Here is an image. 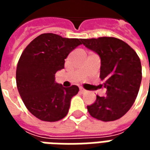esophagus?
I'll return each mask as SVG.
<instances>
[{"label":"esophagus","mask_w":150,"mask_h":150,"mask_svg":"<svg viewBox=\"0 0 150 150\" xmlns=\"http://www.w3.org/2000/svg\"><path fill=\"white\" fill-rule=\"evenodd\" d=\"M79 91H80V92L81 93H84V92H86V90H85L84 88H83L82 87H79Z\"/></svg>","instance_id":"1"}]
</instances>
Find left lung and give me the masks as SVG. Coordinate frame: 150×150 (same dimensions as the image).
Instances as JSON below:
<instances>
[{
  "label": "left lung",
  "mask_w": 150,
  "mask_h": 150,
  "mask_svg": "<svg viewBox=\"0 0 150 150\" xmlns=\"http://www.w3.org/2000/svg\"><path fill=\"white\" fill-rule=\"evenodd\" d=\"M82 42L100 56V77L107 88L104 96H96L94 104L87 107L88 112L102 121L120 119L130 109L138 94L142 78L138 55L116 38L82 39Z\"/></svg>",
  "instance_id": "8db88e82"
}]
</instances>
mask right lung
<instances>
[{"mask_svg": "<svg viewBox=\"0 0 150 150\" xmlns=\"http://www.w3.org/2000/svg\"><path fill=\"white\" fill-rule=\"evenodd\" d=\"M81 44L82 39L42 34L21 54L16 71L18 92L28 110L41 120L58 121L68 112L79 88L57 83L55 73L64 68L67 55Z\"/></svg>", "mask_w": 150, "mask_h": 150, "instance_id": "1", "label": "right lung"}]
</instances>
